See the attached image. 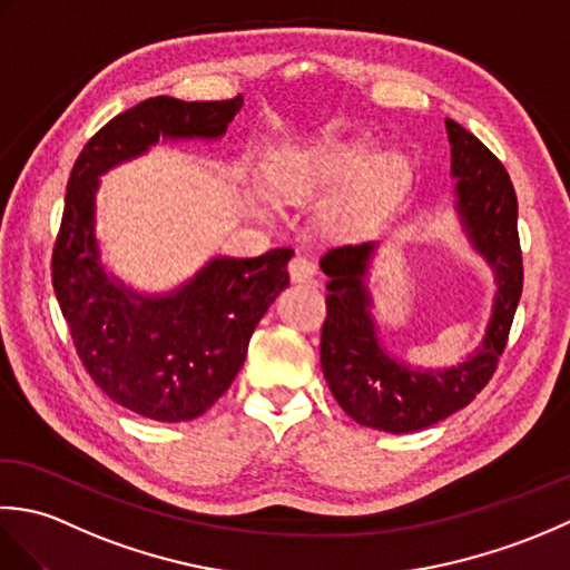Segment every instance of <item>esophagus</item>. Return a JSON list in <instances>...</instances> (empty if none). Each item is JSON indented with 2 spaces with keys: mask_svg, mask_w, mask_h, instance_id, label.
<instances>
[{
  "mask_svg": "<svg viewBox=\"0 0 570 570\" xmlns=\"http://www.w3.org/2000/svg\"><path fill=\"white\" fill-rule=\"evenodd\" d=\"M288 274H292V282H296V284H318V278H321L318 266L311 259L301 257V254L292 259V264H288Z\"/></svg>",
  "mask_w": 570,
  "mask_h": 570,
  "instance_id": "esophagus-1",
  "label": "esophagus"
}]
</instances>
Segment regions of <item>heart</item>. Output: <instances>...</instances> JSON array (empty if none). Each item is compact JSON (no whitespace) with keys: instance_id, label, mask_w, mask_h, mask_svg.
Wrapping results in <instances>:
<instances>
[{"instance_id":"obj_1","label":"heart","mask_w":570,"mask_h":570,"mask_svg":"<svg viewBox=\"0 0 570 570\" xmlns=\"http://www.w3.org/2000/svg\"><path fill=\"white\" fill-rule=\"evenodd\" d=\"M360 175L363 178L345 200L350 215H370L390 203L406 186L411 166L402 154L377 159V144L367 137L292 144L272 161V184L292 198L321 196ZM257 200L264 203V193H257Z\"/></svg>"}]
</instances>
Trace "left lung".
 Returning a JSON list of instances; mask_svg holds the SVG:
<instances>
[{"instance_id":"8db88e82","label":"left lung","mask_w":570,"mask_h":570,"mask_svg":"<svg viewBox=\"0 0 570 570\" xmlns=\"http://www.w3.org/2000/svg\"><path fill=\"white\" fill-rule=\"evenodd\" d=\"M451 141V174L460 223L498 278L492 318L478 353L451 370H411L390 357L377 341L370 313L365 274L374 242L331 249L321 269L331 276L321 333V365L337 404L362 426L409 433L433 426L468 406L485 386L514 321L522 296L524 266L517 233V193L502 161L453 119H445Z\"/></svg>"}]
</instances>
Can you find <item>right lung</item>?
Returning <instances> with one entry per match:
<instances>
[{
    "label": "right lung",
    "instance_id": "obj_1",
    "mask_svg": "<svg viewBox=\"0 0 570 570\" xmlns=\"http://www.w3.org/2000/svg\"><path fill=\"white\" fill-rule=\"evenodd\" d=\"M242 107L233 100L149 98L110 119L72 166L51 276L72 345L92 382L115 404L154 421H190L220 399L245 365L249 337L282 288L294 249L215 257L188 284L141 296L105 274L95 239L100 176L159 137L217 139Z\"/></svg>",
    "mask_w": 570,
    "mask_h": 570
}]
</instances>
